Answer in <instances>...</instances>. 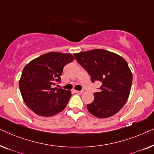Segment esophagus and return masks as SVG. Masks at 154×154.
Listing matches in <instances>:
<instances>
[{
	"label": "esophagus",
	"instance_id": "obj_1",
	"mask_svg": "<svg viewBox=\"0 0 154 154\" xmlns=\"http://www.w3.org/2000/svg\"><path fill=\"white\" fill-rule=\"evenodd\" d=\"M74 92L77 94H83V91H79V90H74Z\"/></svg>",
	"mask_w": 154,
	"mask_h": 154
}]
</instances>
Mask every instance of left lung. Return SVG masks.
<instances>
[{"label": "left lung", "mask_w": 154, "mask_h": 154, "mask_svg": "<svg viewBox=\"0 0 154 154\" xmlns=\"http://www.w3.org/2000/svg\"><path fill=\"white\" fill-rule=\"evenodd\" d=\"M73 55L90 75L92 83H102L101 91L95 92L93 102L87 104L88 111L99 119L111 117L119 112L127 102L132 81V72L125 59L102 49Z\"/></svg>", "instance_id": "left-lung-1"}]
</instances>
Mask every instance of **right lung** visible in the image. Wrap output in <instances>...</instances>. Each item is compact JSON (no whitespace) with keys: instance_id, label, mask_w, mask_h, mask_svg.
Segmentation results:
<instances>
[{"instance_id":"add662e5","label":"right lung","mask_w":154,"mask_h":154,"mask_svg":"<svg viewBox=\"0 0 154 154\" xmlns=\"http://www.w3.org/2000/svg\"><path fill=\"white\" fill-rule=\"evenodd\" d=\"M73 60L70 53L51 52L24 66L19 86L25 104L35 114L52 116L66 107L71 91L52 88V85L60 81L64 66Z\"/></svg>"}]
</instances>
